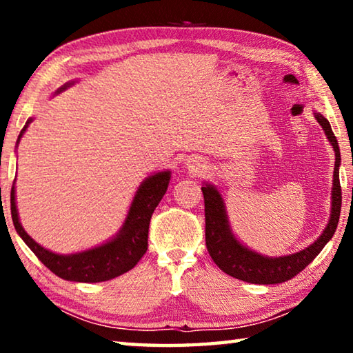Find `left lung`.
<instances>
[{
    "instance_id": "obj_1",
    "label": "left lung",
    "mask_w": 353,
    "mask_h": 353,
    "mask_svg": "<svg viewBox=\"0 0 353 353\" xmlns=\"http://www.w3.org/2000/svg\"><path fill=\"white\" fill-rule=\"evenodd\" d=\"M325 137L330 141L334 151V170H333V187H332V208L330 218L321 236L308 248L299 250L296 254L282 256L261 255L255 250L244 246L230 229L229 216L225 212L224 199L218 188L212 183L202 185L205 204V244L208 254L216 263L219 270L238 280L256 285H276L297 276L305 270L318 255L325 244L332 240L336 230L339 213H341V185H339V165L341 154L334 137L330 123L319 112H314Z\"/></svg>"
}]
</instances>
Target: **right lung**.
<instances>
[{
  "label": "right lung",
  "instance_id": "right-lung-1",
  "mask_svg": "<svg viewBox=\"0 0 353 353\" xmlns=\"http://www.w3.org/2000/svg\"><path fill=\"white\" fill-rule=\"evenodd\" d=\"M74 81L63 83L61 88H57V93L67 90ZM32 118H29L25 128L21 129L19 140L26 132ZM171 179V171H159L152 176L146 177L140 183L139 190L132 199V204L129 207L128 216L124 219L121 229L117 235H113L109 241H105L99 246L92 249L82 250L76 254H56L50 249L40 246L37 241H34L31 236L23 229L19 218L15 202V187L10 191V213L14 221L17 234L21 236V240L28 244V248L37 255V259L43 263L48 270L52 271L57 277L70 282H82V283H97L105 282V280L115 279L121 274L128 272L140 261V259L148 250V230L149 221L159 202L162 201L163 194L168 190V183Z\"/></svg>",
  "mask_w": 353,
  "mask_h": 353
}]
</instances>
